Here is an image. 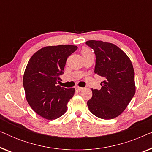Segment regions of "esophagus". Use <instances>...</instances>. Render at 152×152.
Returning a JSON list of instances; mask_svg holds the SVG:
<instances>
[{
    "label": "esophagus",
    "mask_w": 152,
    "mask_h": 152,
    "mask_svg": "<svg viewBox=\"0 0 152 152\" xmlns=\"http://www.w3.org/2000/svg\"><path fill=\"white\" fill-rule=\"evenodd\" d=\"M83 90V88L82 87H76V91H77V92H80V91H82Z\"/></svg>",
    "instance_id": "34e87169"
}]
</instances>
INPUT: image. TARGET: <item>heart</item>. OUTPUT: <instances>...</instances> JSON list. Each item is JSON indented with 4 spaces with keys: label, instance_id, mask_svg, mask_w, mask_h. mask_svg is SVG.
<instances>
[{
    "label": "heart",
    "instance_id": "heart-1",
    "mask_svg": "<svg viewBox=\"0 0 152 152\" xmlns=\"http://www.w3.org/2000/svg\"><path fill=\"white\" fill-rule=\"evenodd\" d=\"M81 53H82V55L83 57H84V58L87 57V56L89 55H91V54H93L91 50L87 47L83 48L82 49V51H81Z\"/></svg>",
    "mask_w": 152,
    "mask_h": 152
}]
</instances>
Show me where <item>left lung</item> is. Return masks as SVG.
Here are the masks:
<instances>
[{
	"label": "left lung",
	"instance_id": "obj_1",
	"mask_svg": "<svg viewBox=\"0 0 152 152\" xmlns=\"http://www.w3.org/2000/svg\"><path fill=\"white\" fill-rule=\"evenodd\" d=\"M86 43L96 56L95 73L104 80L101 89H91L92 98L87 102L88 109L97 118L113 119L125 110L136 93L132 61L111 43L90 40Z\"/></svg>",
	"mask_w": 152,
	"mask_h": 152
}]
</instances>
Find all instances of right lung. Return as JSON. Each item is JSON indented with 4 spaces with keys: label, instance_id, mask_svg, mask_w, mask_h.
I'll list each match as a JSON object with an SVG mask.
<instances>
[{
    "label": "right lung",
    "instance_id": "right-lung-1",
    "mask_svg": "<svg viewBox=\"0 0 152 152\" xmlns=\"http://www.w3.org/2000/svg\"><path fill=\"white\" fill-rule=\"evenodd\" d=\"M77 49L72 45H49L37 51L27 64L23 77L26 100L45 119L55 120L67 111L75 89L57 84L61 81L59 76L64 73L66 60Z\"/></svg>",
    "mask_w": 152,
    "mask_h": 152
}]
</instances>
